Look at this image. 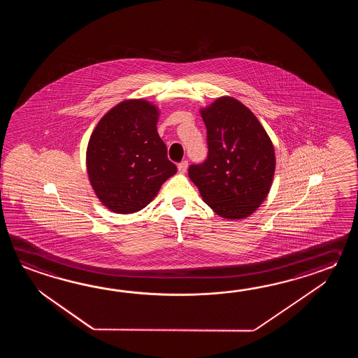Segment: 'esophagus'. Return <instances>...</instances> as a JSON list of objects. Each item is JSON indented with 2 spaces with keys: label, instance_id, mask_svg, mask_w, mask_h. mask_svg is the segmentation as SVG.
<instances>
[{
  "label": "esophagus",
  "instance_id": "obj_1",
  "mask_svg": "<svg viewBox=\"0 0 358 358\" xmlns=\"http://www.w3.org/2000/svg\"><path fill=\"white\" fill-rule=\"evenodd\" d=\"M187 169H188V161H182V162L178 165V170H179L180 174H184V173L187 171Z\"/></svg>",
  "mask_w": 358,
  "mask_h": 358
}]
</instances>
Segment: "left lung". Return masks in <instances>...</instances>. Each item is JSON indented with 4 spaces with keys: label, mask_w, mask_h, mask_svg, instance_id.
<instances>
[{
    "label": "left lung",
    "mask_w": 358,
    "mask_h": 358,
    "mask_svg": "<svg viewBox=\"0 0 358 358\" xmlns=\"http://www.w3.org/2000/svg\"><path fill=\"white\" fill-rule=\"evenodd\" d=\"M207 129L205 162L190 165V180L225 219L250 216L267 197L275 173L274 145L248 107L220 97L201 110Z\"/></svg>",
    "instance_id": "1"
}]
</instances>
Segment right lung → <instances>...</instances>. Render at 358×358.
Here are the masks:
<instances>
[{
    "mask_svg": "<svg viewBox=\"0 0 358 358\" xmlns=\"http://www.w3.org/2000/svg\"><path fill=\"white\" fill-rule=\"evenodd\" d=\"M159 110L145 99L113 107L93 130L87 171L99 201L117 213L145 208L176 173L156 124Z\"/></svg>",
    "mask_w": 358,
    "mask_h": 358,
    "instance_id": "1",
    "label": "right lung"
}]
</instances>
